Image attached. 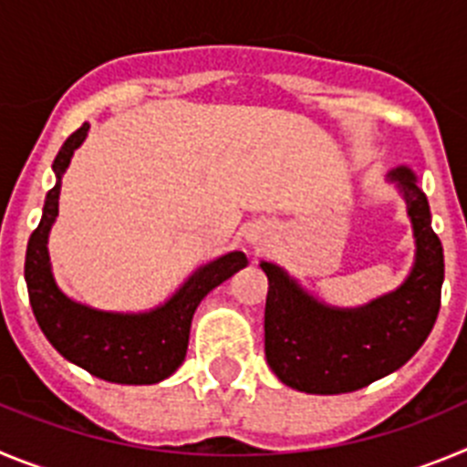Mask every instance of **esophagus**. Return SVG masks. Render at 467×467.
<instances>
[{"instance_id":"esophagus-1","label":"esophagus","mask_w":467,"mask_h":467,"mask_svg":"<svg viewBox=\"0 0 467 467\" xmlns=\"http://www.w3.org/2000/svg\"><path fill=\"white\" fill-rule=\"evenodd\" d=\"M267 228H260V230H255V233H251L249 234V242L254 244L255 249H258V246H265V244H267Z\"/></svg>"}]
</instances>
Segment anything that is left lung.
Returning <instances> with one entry per match:
<instances>
[{
	"label": "left lung",
	"mask_w": 467,
	"mask_h": 467,
	"mask_svg": "<svg viewBox=\"0 0 467 467\" xmlns=\"http://www.w3.org/2000/svg\"><path fill=\"white\" fill-rule=\"evenodd\" d=\"M407 204L414 265L396 291L363 306H333L306 293L284 267L260 260L267 275L265 358L291 389L317 396L351 393L396 372L417 354L440 312L444 255L431 207L410 167L386 174Z\"/></svg>",
	"instance_id": "left-lung-1"
}]
</instances>
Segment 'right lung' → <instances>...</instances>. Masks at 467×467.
<instances>
[{
	"mask_svg": "<svg viewBox=\"0 0 467 467\" xmlns=\"http://www.w3.org/2000/svg\"><path fill=\"white\" fill-rule=\"evenodd\" d=\"M88 130L90 123H83L53 161L56 186L46 195L41 223L25 254L29 305L41 333L69 363L113 384H158L174 375L186 358L197 305L249 260L242 251H230L200 265L162 305L149 312H104L65 296L50 267L48 234L57 218L62 174L74 150L86 141Z\"/></svg>",
	"mask_w": 467,
	"mask_h": 467,
	"instance_id": "right-lung-1",
	"label": "right lung"
}]
</instances>
